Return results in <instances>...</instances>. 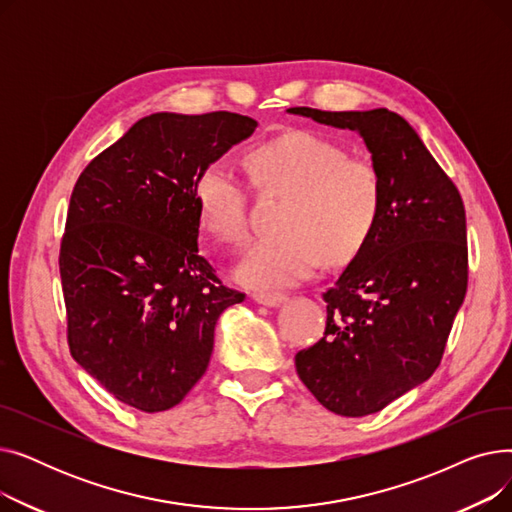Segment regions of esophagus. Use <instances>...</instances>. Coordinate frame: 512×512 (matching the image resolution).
<instances>
[{"instance_id":"esophagus-1","label":"esophagus","mask_w":512,"mask_h":512,"mask_svg":"<svg viewBox=\"0 0 512 512\" xmlns=\"http://www.w3.org/2000/svg\"><path fill=\"white\" fill-rule=\"evenodd\" d=\"M253 301L263 307H278L286 301V297L280 292H253Z\"/></svg>"}]
</instances>
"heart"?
<instances>
[{
    "instance_id": "obj_1",
    "label": "heart",
    "mask_w": 512,
    "mask_h": 512,
    "mask_svg": "<svg viewBox=\"0 0 512 512\" xmlns=\"http://www.w3.org/2000/svg\"><path fill=\"white\" fill-rule=\"evenodd\" d=\"M253 182L286 195L278 234L263 236L247 251L234 276L257 290L297 286L321 261H351L375 230L382 209V180L365 159L315 134H288L259 145L247 157ZM201 228L222 242L249 234V205L242 180L213 161L199 170L193 186Z\"/></svg>"
}]
</instances>
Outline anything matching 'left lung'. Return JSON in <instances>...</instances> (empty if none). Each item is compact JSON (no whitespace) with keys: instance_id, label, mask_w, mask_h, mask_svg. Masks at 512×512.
I'll return each mask as SVG.
<instances>
[{"instance_id":"8db88e82","label":"left lung","mask_w":512,"mask_h":512,"mask_svg":"<svg viewBox=\"0 0 512 512\" xmlns=\"http://www.w3.org/2000/svg\"><path fill=\"white\" fill-rule=\"evenodd\" d=\"M286 112L355 130L382 180L373 234L324 294L326 336L294 357L299 378L328 411L365 417L440 365L467 292L463 199L415 128L386 107Z\"/></svg>"}]
</instances>
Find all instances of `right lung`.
I'll list each match as a JSON object with an SVG mask.
<instances>
[{"label":"right lung","instance_id":"1","mask_svg":"<svg viewBox=\"0 0 512 512\" xmlns=\"http://www.w3.org/2000/svg\"><path fill=\"white\" fill-rule=\"evenodd\" d=\"M255 128L230 112H157L74 186L60 249L70 353L124 405L176 407L209 365L215 321L245 301L199 251L193 186Z\"/></svg>","mask_w":512,"mask_h":512}]
</instances>
